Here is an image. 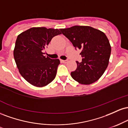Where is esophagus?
Returning <instances> with one entry per match:
<instances>
[{
	"instance_id": "34e87169",
	"label": "esophagus",
	"mask_w": 128,
	"mask_h": 128,
	"mask_svg": "<svg viewBox=\"0 0 128 128\" xmlns=\"http://www.w3.org/2000/svg\"><path fill=\"white\" fill-rule=\"evenodd\" d=\"M67 60H61V62L62 63H67Z\"/></svg>"
}]
</instances>
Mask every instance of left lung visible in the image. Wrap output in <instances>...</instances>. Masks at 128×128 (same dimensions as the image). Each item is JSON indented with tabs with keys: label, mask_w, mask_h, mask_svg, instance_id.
<instances>
[{
	"label": "left lung",
	"mask_w": 128,
	"mask_h": 128,
	"mask_svg": "<svg viewBox=\"0 0 128 128\" xmlns=\"http://www.w3.org/2000/svg\"><path fill=\"white\" fill-rule=\"evenodd\" d=\"M60 30L72 43L75 49L81 50L82 61L71 72L73 79L81 84L97 81L108 67L111 48L104 32L87 26H74Z\"/></svg>",
	"instance_id": "obj_1"
}]
</instances>
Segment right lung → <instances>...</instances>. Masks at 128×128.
Wrapping results in <instances>:
<instances>
[{"instance_id": "add662e5", "label": "right lung", "mask_w": 128, "mask_h": 128, "mask_svg": "<svg viewBox=\"0 0 128 128\" xmlns=\"http://www.w3.org/2000/svg\"><path fill=\"white\" fill-rule=\"evenodd\" d=\"M61 34L57 29L32 28L17 36L14 57L19 72L30 84L42 87L55 79L58 59L44 55L46 48L53 37Z\"/></svg>"}]
</instances>
